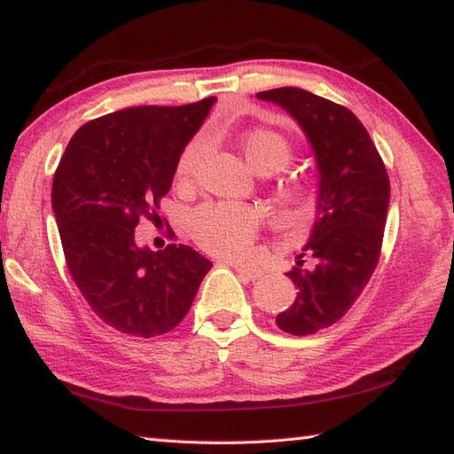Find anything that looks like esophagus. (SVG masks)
Returning <instances> with one entry per match:
<instances>
[{
  "instance_id": "34e87169",
  "label": "esophagus",
  "mask_w": 454,
  "mask_h": 454,
  "mask_svg": "<svg viewBox=\"0 0 454 454\" xmlns=\"http://www.w3.org/2000/svg\"><path fill=\"white\" fill-rule=\"evenodd\" d=\"M234 269L239 277L246 278V281H255V278L263 275L262 269H249V267H242V265H234Z\"/></svg>"
}]
</instances>
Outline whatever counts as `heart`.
<instances>
[{
	"instance_id": "b5f03b06",
	"label": "heart",
	"mask_w": 454,
	"mask_h": 454,
	"mask_svg": "<svg viewBox=\"0 0 454 454\" xmlns=\"http://www.w3.org/2000/svg\"><path fill=\"white\" fill-rule=\"evenodd\" d=\"M242 153L259 176H273L293 160V148L283 134L271 129H252L242 140ZM208 150L205 134L192 138L181 150L176 166L179 183H189L200 166ZM278 195L294 218H306L312 207V191L302 183H285L278 187ZM262 224V215L252 207L230 205V202H207L189 216V232L192 239L212 255L242 259L252 249L257 228Z\"/></svg>"
}]
</instances>
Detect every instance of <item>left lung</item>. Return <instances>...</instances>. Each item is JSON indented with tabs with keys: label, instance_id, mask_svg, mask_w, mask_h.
<instances>
[{
	"label": "left lung",
	"instance_id": "8db88e82",
	"mask_svg": "<svg viewBox=\"0 0 454 454\" xmlns=\"http://www.w3.org/2000/svg\"><path fill=\"white\" fill-rule=\"evenodd\" d=\"M257 99L291 114L314 152L316 216L302 249L316 257V267L298 262L286 273L298 293L277 316L283 332L310 335L343 317L369 283L380 255L390 181L369 132L349 109L298 88L262 91Z\"/></svg>",
	"mask_w": 454,
	"mask_h": 454
}]
</instances>
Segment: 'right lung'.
<instances>
[{"instance_id": "1", "label": "right lung", "mask_w": 454, "mask_h": 454, "mask_svg": "<svg viewBox=\"0 0 454 454\" xmlns=\"http://www.w3.org/2000/svg\"><path fill=\"white\" fill-rule=\"evenodd\" d=\"M215 101L105 114L74 134L58 163L52 208L67 269L91 310L122 333L173 330L212 267L189 246L140 247L134 228L142 216H156L181 150Z\"/></svg>"}]
</instances>
